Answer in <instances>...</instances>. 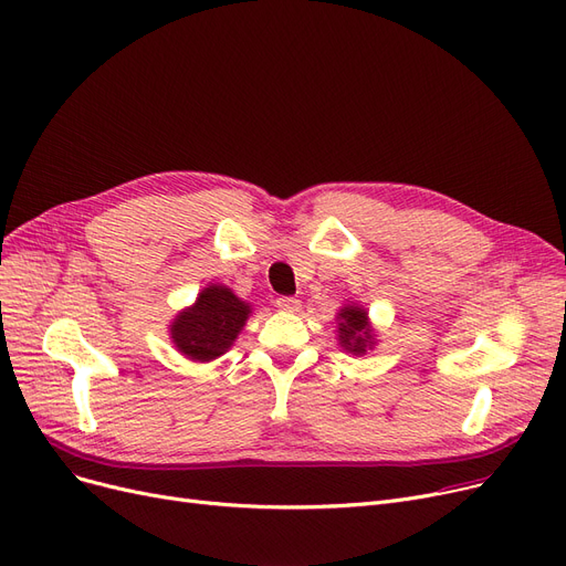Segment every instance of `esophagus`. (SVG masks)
Segmentation results:
<instances>
[{
    "mask_svg": "<svg viewBox=\"0 0 566 566\" xmlns=\"http://www.w3.org/2000/svg\"><path fill=\"white\" fill-rule=\"evenodd\" d=\"M277 307L282 312H301V301L291 298V295H282V298H277Z\"/></svg>",
    "mask_w": 566,
    "mask_h": 566,
    "instance_id": "esophagus-1",
    "label": "esophagus"
}]
</instances>
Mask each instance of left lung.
Segmentation results:
<instances>
[{
    "label": "left lung",
    "instance_id": "left-lung-1",
    "mask_svg": "<svg viewBox=\"0 0 566 566\" xmlns=\"http://www.w3.org/2000/svg\"><path fill=\"white\" fill-rule=\"evenodd\" d=\"M337 344L342 346L344 353L350 355H365L367 350L376 348L378 339H376V331L369 321V312L365 310V305L360 303H346L337 316Z\"/></svg>",
    "mask_w": 566,
    "mask_h": 566
}]
</instances>
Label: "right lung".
Returning a JSON list of instances; mask_svg holds the SVG:
<instances>
[{
    "label": "right lung",
    "instance_id": "obj_1",
    "mask_svg": "<svg viewBox=\"0 0 566 566\" xmlns=\"http://www.w3.org/2000/svg\"><path fill=\"white\" fill-rule=\"evenodd\" d=\"M252 305L224 286L206 284L197 301L178 312L169 325L176 350L192 363H213L224 355L245 328Z\"/></svg>",
    "mask_w": 566,
    "mask_h": 566
}]
</instances>
